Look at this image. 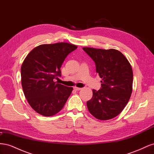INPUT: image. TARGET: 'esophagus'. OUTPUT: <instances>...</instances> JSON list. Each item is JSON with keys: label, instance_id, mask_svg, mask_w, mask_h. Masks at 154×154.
<instances>
[{"label": "esophagus", "instance_id": "1", "mask_svg": "<svg viewBox=\"0 0 154 154\" xmlns=\"http://www.w3.org/2000/svg\"><path fill=\"white\" fill-rule=\"evenodd\" d=\"M74 89L76 90V91H80V90L82 89V88L77 87H74Z\"/></svg>", "mask_w": 154, "mask_h": 154}]
</instances>
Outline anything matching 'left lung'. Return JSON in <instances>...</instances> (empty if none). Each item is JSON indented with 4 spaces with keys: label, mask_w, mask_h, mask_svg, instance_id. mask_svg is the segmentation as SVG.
<instances>
[{
    "label": "left lung",
    "mask_w": 154,
    "mask_h": 154,
    "mask_svg": "<svg viewBox=\"0 0 154 154\" xmlns=\"http://www.w3.org/2000/svg\"><path fill=\"white\" fill-rule=\"evenodd\" d=\"M96 64L102 79L101 88L92 90L87 102L90 113L100 120H108L119 114L127 105L132 92L133 71L128 60L120 51L83 48Z\"/></svg>",
    "instance_id": "obj_1"
}]
</instances>
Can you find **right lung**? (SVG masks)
<instances>
[{"label": "right lung", "instance_id": "add662e5", "mask_svg": "<svg viewBox=\"0 0 154 154\" xmlns=\"http://www.w3.org/2000/svg\"><path fill=\"white\" fill-rule=\"evenodd\" d=\"M77 46L66 42L42 44L27 55L21 67V83L29 104L37 113L52 116L62 109L72 87L56 83L62 65Z\"/></svg>", "mask_w": 154, "mask_h": 154}]
</instances>
